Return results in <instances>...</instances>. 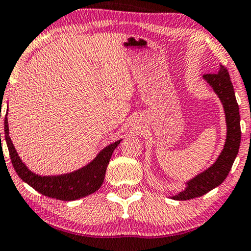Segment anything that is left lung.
<instances>
[{"mask_svg": "<svg viewBox=\"0 0 251 251\" xmlns=\"http://www.w3.org/2000/svg\"><path fill=\"white\" fill-rule=\"evenodd\" d=\"M203 79L211 86L220 100L223 103L226 122V139L221 154L216 162L201 172L191 180L186 181V188L178 195L174 196L176 201H188L192 198L201 197L212 189L217 188L223 183L231 170L238 153L241 144V125H240V108L236 101L234 86L230 80L229 73L224 66H221L218 73L204 74Z\"/></svg>", "mask_w": 251, "mask_h": 251, "instance_id": "8db88e82", "label": "left lung"}]
</instances>
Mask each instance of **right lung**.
Listing matches in <instances>:
<instances>
[{"mask_svg": "<svg viewBox=\"0 0 251 251\" xmlns=\"http://www.w3.org/2000/svg\"><path fill=\"white\" fill-rule=\"evenodd\" d=\"M4 134L11 163H13L14 169L19 177L43 196L56 198L60 201H75L96 192L102 185L106 169H107L112 153L122 142L120 139L116 143L109 144L98 153L91 163L76 171L71 172V174L60 176H39L31 172L22 163L21 158L17 154L9 137L7 117L4 118Z\"/></svg>", "mask_w": 251, "mask_h": 251, "instance_id": "add662e5", "label": "right lung"}]
</instances>
